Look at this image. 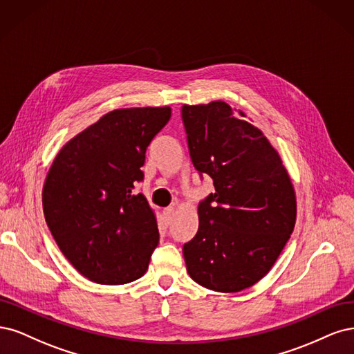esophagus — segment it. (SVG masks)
<instances>
[{"mask_svg": "<svg viewBox=\"0 0 354 354\" xmlns=\"http://www.w3.org/2000/svg\"><path fill=\"white\" fill-rule=\"evenodd\" d=\"M174 213H175V206H169V207H166V209H165V212H163V214H165V219H166L167 222H170V219H172Z\"/></svg>", "mask_w": 354, "mask_h": 354, "instance_id": "obj_1", "label": "esophagus"}]
</instances>
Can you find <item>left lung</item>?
<instances>
[{
	"label": "left lung",
	"mask_w": 354,
	"mask_h": 354,
	"mask_svg": "<svg viewBox=\"0 0 354 354\" xmlns=\"http://www.w3.org/2000/svg\"><path fill=\"white\" fill-rule=\"evenodd\" d=\"M243 118L223 101L182 107L192 165L214 185L198 204V231L182 252L189 277L219 292H238L263 278L297 216L278 151Z\"/></svg>",
	"instance_id": "left-lung-1"
}]
</instances>
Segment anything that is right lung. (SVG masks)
<instances>
[{
    "instance_id": "add662e5",
    "label": "right lung",
    "mask_w": 354,
    "mask_h": 354,
    "mask_svg": "<svg viewBox=\"0 0 354 354\" xmlns=\"http://www.w3.org/2000/svg\"><path fill=\"white\" fill-rule=\"evenodd\" d=\"M170 107L109 111L63 145L42 188L44 216L57 245L89 281L120 285L141 278L158 244L154 210L135 184L147 147Z\"/></svg>"
}]
</instances>
